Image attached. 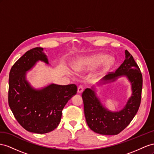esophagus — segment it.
<instances>
[{"instance_id":"obj_1","label":"esophagus","mask_w":154,"mask_h":154,"mask_svg":"<svg viewBox=\"0 0 154 154\" xmlns=\"http://www.w3.org/2000/svg\"><path fill=\"white\" fill-rule=\"evenodd\" d=\"M83 90H84V87H83V86L80 85V86H78V89H77L78 93H81V92H82Z\"/></svg>"}]
</instances>
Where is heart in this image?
<instances>
[{
	"label": "heart",
	"instance_id": "obj_1",
	"mask_svg": "<svg viewBox=\"0 0 154 154\" xmlns=\"http://www.w3.org/2000/svg\"><path fill=\"white\" fill-rule=\"evenodd\" d=\"M106 59L107 57L106 55H95L77 61V63L73 64V68L75 71H76L77 72L87 71V70L91 69L97 66L104 62ZM112 64L113 61L111 59L108 60L104 65L105 68H108Z\"/></svg>",
	"mask_w": 154,
	"mask_h": 154
}]
</instances>
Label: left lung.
I'll use <instances>...</instances> for the list:
<instances>
[{
  "label": "left lung",
  "instance_id": "8db88e82",
  "mask_svg": "<svg viewBox=\"0 0 154 154\" xmlns=\"http://www.w3.org/2000/svg\"><path fill=\"white\" fill-rule=\"evenodd\" d=\"M125 60L115 72L104 77L101 84L115 81L126 76L131 83L132 94L123 109L111 112L105 108L96 96L94 87L82 92L86 121L90 128L102 135H117L128 126L137 113L141 100L143 76L137 63L130 53L125 50Z\"/></svg>",
  "mask_w": 154,
  "mask_h": 154
}]
</instances>
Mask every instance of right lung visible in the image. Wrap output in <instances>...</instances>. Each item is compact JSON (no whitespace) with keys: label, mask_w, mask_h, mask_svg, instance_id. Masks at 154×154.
Returning <instances> with one entry per match:
<instances>
[{"label":"right lung","mask_w":154,"mask_h":154,"mask_svg":"<svg viewBox=\"0 0 154 154\" xmlns=\"http://www.w3.org/2000/svg\"><path fill=\"white\" fill-rule=\"evenodd\" d=\"M38 60L48 64L42 48L26 51L11 68L9 75L8 104L16 120L28 131L46 134L55 129L60 122L66 104L77 94L74 84H51L34 89L26 79V72Z\"/></svg>","instance_id":"1"}]
</instances>
